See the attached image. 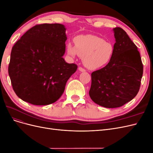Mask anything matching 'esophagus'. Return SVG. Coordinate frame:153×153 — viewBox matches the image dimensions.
<instances>
[{"label":"esophagus","instance_id":"34e87169","mask_svg":"<svg viewBox=\"0 0 153 153\" xmlns=\"http://www.w3.org/2000/svg\"><path fill=\"white\" fill-rule=\"evenodd\" d=\"M78 70H79L80 72H85V69L81 68V67H80L79 68H78Z\"/></svg>","mask_w":153,"mask_h":153}]
</instances>
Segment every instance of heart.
<instances>
[{
    "mask_svg": "<svg viewBox=\"0 0 153 153\" xmlns=\"http://www.w3.org/2000/svg\"><path fill=\"white\" fill-rule=\"evenodd\" d=\"M75 44L68 42L67 53L72 57L76 55L82 57L84 65L91 70L103 68L112 61L114 45L100 37L93 35L78 36L75 38Z\"/></svg>",
    "mask_w": 153,
    "mask_h": 153,
    "instance_id": "obj_1",
    "label": "heart"
}]
</instances>
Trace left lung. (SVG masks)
Wrapping results in <instances>:
<instances>
[{"instance_id": "obj_1", "label": "left lung", "mask_w": 153, "mask_h": 153, "mask_svg": "<svg viewBox=\"0 0 153 153\" xmlns=\"http://www.w3.org/2000/svg\"><path fill=\"white\" fill-rule=\"evenodd\" d=\"M115 43L112 61L91 74L89 96L96 104L117 108L132 100L139 91L143 65L137 46L123 29H113Z\"/></svg>"}]
</instances>
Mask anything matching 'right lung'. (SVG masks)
<instances>
[{"label":"right lung","mask_w":153,"mask_h":153,"mask_svg":"<svg viewBox=\"0 0 153 153\" xmlns=\"http://www.w3.org/2000/svg\"><path fill=\"white\" fill-rule=\"evenodd\" d=\"M66 27L44 24L32 27L13 46L8 67L13 89L23 101L47 105L57 101L76 71L67 63Z\"/></svg>","instance_id":"right-lung-1"}]
</instances>
